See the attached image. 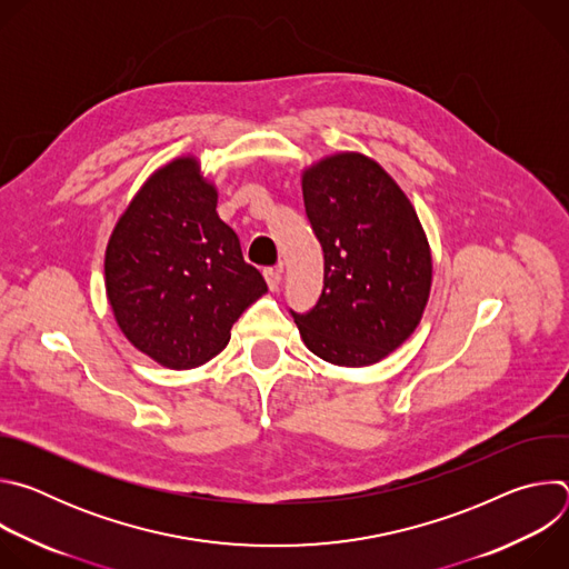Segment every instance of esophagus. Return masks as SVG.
Returning a JSON list of instances; mask_svg holds the SVG:
<instances>
[{
  "label": "esophagus",
  "mask_w": 569,
  "mask_h": 569,
  "mask_svg": "<svg viewBox=\"0 0 569 569\" xmlns=\"http://www.w3.org/2000/svg\"><path fill=\"white\" fill-rule=\"evenodd\" d=\"M263 277H266L270 290H277L279 283H281V268H266V270H263Z\"/></svg>",
  "instance_id": "obj_1"
}]
</instances>
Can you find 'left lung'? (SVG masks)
<instances>
[{
	"instance_id": "left-lung-1",
	"label": "left lung",
	"mask_w": 569,
	"mask_h": 569,
	"mask_svg": "<svg viewBox=\"0 0 569 569\" xmlns=\"http://www.w3.org/2000/svg\"><path fill=\"white\" fill-rule=\"evenodd\" d=\"M301 193L323 252V286L310 310L290 315L321 360L373 365L408 340L423 315L432 263L421 222L398 184L356 152L306 171Z\"/></svg>"
}]
</instances>
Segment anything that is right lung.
Wrapping results in <instances>:
<instances>
[{
	"instance_id": "obj_1",
	"label": "right lung",
	"mask_w": 569,
	"mask_h": 569,
	"mask_svg": "<svg viewBox=\"0 0 569 569\" xmlns=\"http://www.w3.org/2000/svg\"><path fill=\"white\" fill-rule=\"evenodd\" d=\"M216 204L198 161L176 159L143 184L108 242L106 288L119 327L171 369L218 356L240 312L268 290Z\"/></svg>"
}]
</instances>
